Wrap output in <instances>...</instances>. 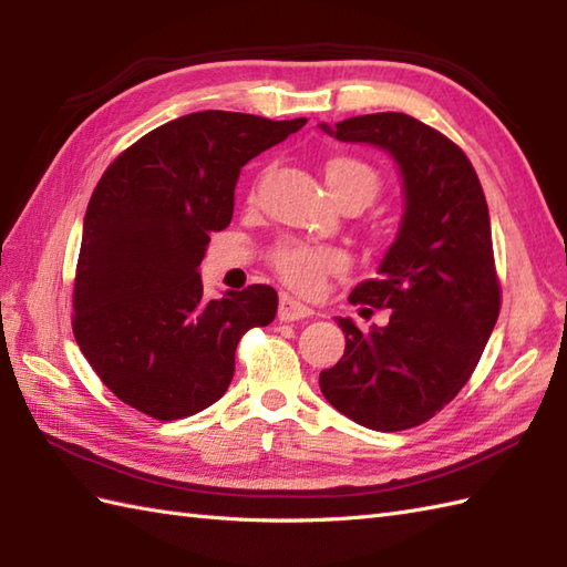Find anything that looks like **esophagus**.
<instances>
[{
	"instance_id": "34e87169",
	"label": "esophagus",
	"mask_w": 567,
	"mask_h": 567,
	"mask_svg": "<svg viewBox=\"0 0 567 567\" xmlns=\"http://www.w3.org/2000/svg\"><path fill=\"white\" fill-rule=\"evenodd\" d=\"M315 315L307 305L297 302V299H292L290 295H282L280 297V309H277V317H280V321H299V319H307Z\"/></svg>"
}]
</instances>
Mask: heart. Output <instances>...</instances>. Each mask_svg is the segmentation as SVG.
<instances>
[{
  "label": "heart",
  "instance_id": "1",
  "mask_svg": "<svg viewBox=\"0 0 567 567\" xmlns=\"http://www.w3.org/2000/svg\"><path fill=\"white\" fill-rule=\"evenodd\" d=\"M327 185L336 199L358 197L365 204L378 192V173L363 161L351 155H339L327 163ZM272 268L297 292L317 295L331 275L346 270V258L327 246H309L302 240H282L272 250Z\"/></svg>",
  "mask_w": 567,
  "mask_h": 567
}]
</instances>
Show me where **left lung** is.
<instances>
[{
    "label": "left lung",
    "mask_w": 567,
    "mask_h": 567,
    "mask_svg": "<svg viewBox=\"0 0 567 567\" xmlns=\"http://www.w3.org/2000/svg\"><path fill=\"white\" fill-rule=\"evenodd\" d=\"M321 128L392 155L402 173L404 216L380 275L348 297L351 305L390 309V323L363 333L339 319L346 353L321 370L319 388L360 426L412 429L463 390L499 317L485 192L467 155L414 116L382 112Z\"/></svg>",
    "instance_id": "1"
}]
</instances>
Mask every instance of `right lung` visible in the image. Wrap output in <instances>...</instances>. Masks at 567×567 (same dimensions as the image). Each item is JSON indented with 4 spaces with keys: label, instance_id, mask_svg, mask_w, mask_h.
I'll use <instances>...</instances> for the list:
<instances>
[{
    "label": "right lung",
    "instance_id": "add662e5",
    "mask_svg": "<svg viewBox=\"0 0 567 567\" xmlns=\"http://www.w3.org/2000/svg\"><path fill=\"white\" fill-rule=\"evenodd\" d=\"M305 124L195 112L104 171L84 214L72 333L124 404L161 421L202 412L231 384L240 336L275 319L272 287L204 299L197 268L209 234L231 224L240 167Z\"/></svg>",
    "mask_w": 567,
    "mask_h": 567
}]
</instances>
